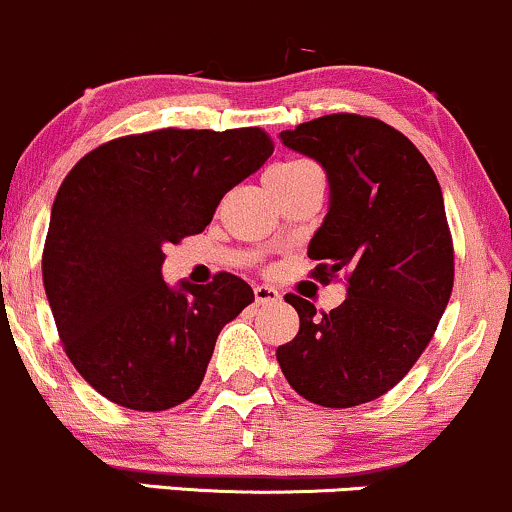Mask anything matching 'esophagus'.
<instances>
[{
	"instance_id": "34e87169",
	"label": "esophagus",
	"mask_w": 512,
	"mask_h": 512,
	"mask_svg": "<svg viewBox=\"0 0 512 512\" xmlns=\"http://www.w3.org/2000/svg\"><path fill=\"white\" fill-rule=\"evenodd\" d=\"M254 297H256V304H275V302H280V292L275 290V287H268V285L254 287Z\"/></svg>"
}]
</instances>
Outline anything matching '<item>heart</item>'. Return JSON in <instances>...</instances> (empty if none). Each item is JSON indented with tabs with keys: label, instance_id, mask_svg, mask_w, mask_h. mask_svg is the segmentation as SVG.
<instances>
[{
	"label": "heart",
	"instance_id": "b5f03b06",
	"mask_svg": "<svg viewBox=\"0 0 512 512\" xmlns=\"http://www.w3.org/2000/svg\"><path fill=\"white\" fill-rule=\"evenodd\" d=\"M312 174H319L317 166L309 164V162H302V159H292V162H283L268 171V186L280 188V186H287V183H295V181L304 179V176H312Z\"/></svg>",
	"mask_w": 512,
	"mask_h": 512
}]
</instances>
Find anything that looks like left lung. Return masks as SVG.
<instances>
[{
	"instance_id": "8db88e82",
	"label": "left lung",
	"mask_w": 512,
	"mask_h": 512,
	"mask_svg": "<svg viewBox=\"0 0 512 512\" xmlns=\"http://www.w3.org/2000/svg\"><path fill=\"white\" fill-rule=\"evenodd\" d=\"M280 137L329 176L331 208L309 241L312 278L348 275V297L317 314L285 295L300 331L275 358L304 399L350 409L404 380L450 302L455 249L440 183L409 137L377 118L331 113Z\"/></svg>"
}]
</instances>
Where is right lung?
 Instances as JSON below:
<instances>
[{"label": "right lung", "mask_w": 512, "mask_h": 512, "mask_svg": "<svg viewBox=\"0 0 512 512\" xmlns=\"http://www.w3.org/2000/svg\"><path fill=\"white\" fill-rule=\"evenodd\" d=\"M271 154L261 128H162L103 142L65 176L43 285L67 358L108 401L166 411L198 392L222 326L254 290L232 273L171 290L164 246L203 232Z\"/></svg>", "instance_id": "obj_1"}]
</instances>
